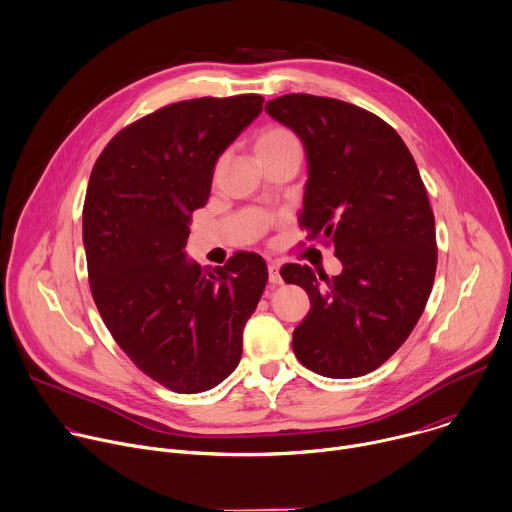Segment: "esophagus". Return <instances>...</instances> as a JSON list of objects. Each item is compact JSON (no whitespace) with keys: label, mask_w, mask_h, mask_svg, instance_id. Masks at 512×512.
<instances>
[{"label":"esophagus","mask_w":512,"mask_h":512,"mask_svg":"<svg viewBox=\"0 0 512 512\" xmlns=\"http://www.w3.org/2000/svg\"><path fill=\"white\" fill-rule=\"evenodd\" d=\"M267 271H269V283H273V285H281L283 283V279H281V273H279V265L277 263H269L267 265Z\"/></svg>","instance_id":"1"}]
</instances>
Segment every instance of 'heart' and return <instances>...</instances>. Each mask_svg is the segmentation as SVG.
I'll list each match as a JSON object with an SVG mask.
<instances>
[{"label": "heart", "instance_id": "1", "mask_svg": "<svg viewBox=\"0 0 512 512\" xmlns=\"http://www.w3.org/2000/svg\"><path fill=\"white\" fill-rule=\"evenodd\" d=\"M289 144H297L295 136L283 128V126H271V128H265L257 140H255V154H261V152H267V150H275V148H283V146H289Z\"/></svg>", "mask_w": 512, "mask_h": 512}]
</instances>
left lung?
I'll list each match as a JSON object with an SVG mask.
<instances>
[{"label": "left lung", "instance_id": "left-lung-1", "mask_svg": "<svg viewBox=\"0 0 512 512\" xmlns=\"http://www.w3.org/2000/svg\"><path fill=\"white\" fill-rule=\"evenodd\" d=\"M265 112L305 150L299 225L307 239H327L344 267L331 279L281 267L311 301L293 352L325 378L366 376L406 342L434 283L436 229L418 166L390 124L354 104L285 94Z\"/></svg>", "mask_w": 512, "mask_h": 512}]
</instances>
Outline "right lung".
<instances>
[{"mask_svg": "<svg viewBox=\"0 0 512 512\" xmlns=\"http://www.w3.org/2000/svg\"><path fill=\"white\" fill-rule=\"evenodd\" d=\"M261 104L243 94L164 106L120 130L90 175L82 239L94 303L136 368L179 394L207 392L233 374L267 285L257 253L241 251L217 269L185 253L219 156Z\"/></svg>", "mask_w": 512, "mask_h": 512, "instance_id": "1", "label": "right lung"}]
</instances>
